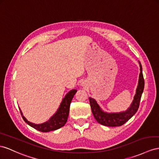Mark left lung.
Returning <instances> with one entry per match:
<instances>
[{
	"label": "left lung",
	"mask_w": 159,
	"mask_h": 159,
	"mask_svg": "<svg viewBox=\"0 0 159 159\" xmlns=\"http://www.w3.org/2000/svg\"><path fill=\"white\" fill-rule=\"evenodd\" d=\"M140 73L139 76V81L136 89V95L134 96L133 102L131 106L126 111L118 113H107L103 112L97 103L95 99L89 97L91 111L95 119L101 125L109 126V127H116L124 124L137 112L139 107L142 94L144 88V79L142 74V68L140 62Z\"/></svg>",
	"instance_id": "obj_1"
}]
</instances>
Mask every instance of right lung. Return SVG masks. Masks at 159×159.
<instances>
[{"instance_id": "1", "label": "right lung", "mask_w": 159, "mask_h": 159, "mask_svg": "<svg viewBox=\"0 0 159 159\" xmlns=\"http://www.w3.org/2000/svg\"><path fill=\"white\" fill-rule=\"evenodd\" d=\"M76 93V90H75V89H72V90L69 92L68 94L65 96L63 101H62V103H61L58 110L57 111L55 114L51 117L50 120L45 122V123L42 124H35L33 123H31V122L28 121L25 117H24V116H22V113L20 111L23 120L25 121L28 125L31 126L32 128H34L35 129L38 130V131L42 132H48L60 128L66 123L69 114V110H70V105L73 97H74Z\"/></svg>"}]
</instances>
